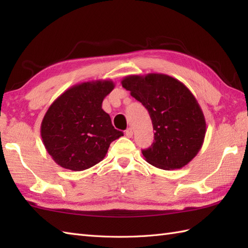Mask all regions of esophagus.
Returning <instances> with one entry per match:
<instances>
[{"label": "esophagus", "mask_w": 248, "mask_h": 248, "mask_svg": "<svg viewBox=\"0 0 248 248\" xmlns=\"http://www.w3.org/2000/svg\"><path fill=\"white\" fill-rule=\"evenodd\" d=\"M124 134L129 139L132 138V136H133V130H132V128H128L127 130H125V133Z\"/></svg>", "instance_id": "esophagus-1"}]
</instances>
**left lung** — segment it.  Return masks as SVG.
Here are the masks:
<instances>
[{
	"label": "left lung",
	"mask_w": 248,
	"mask_h": 248,
	"mask_svg": "<svg viewBox=\"0 0 248 248\" xmlns=\"http://www.w3.org/2000/svg\"><path fill=\"white\" fill-rule=\"evenodd\" d=\"M123 87L149 112L155 140L143 155L161 170H177L191 162L202 147L207 124L189 89L163 73L128 76Z\"/></svg>",
	"instance_id": "1"
}]
</instances>
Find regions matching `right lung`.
<instances>
[{
	"label": "right lung",
	"mask_w": 248,
	"mask_h": 248,
	"mask_svg": "<svg viewBox=\"0 0 248 248\" xmlns=\"http://www.w3.org/2000/svg\"><path fill=\"white\" fill-rule=\"evenodd\" d=\"M114 87L110 80L80 83L50 105L40 135L56 164L73 171L85 170L101 162L110 143L124 135L102 109L103 99Z\"/></svg>",
	"instance_id": "add662e5"
}]
</instances>
